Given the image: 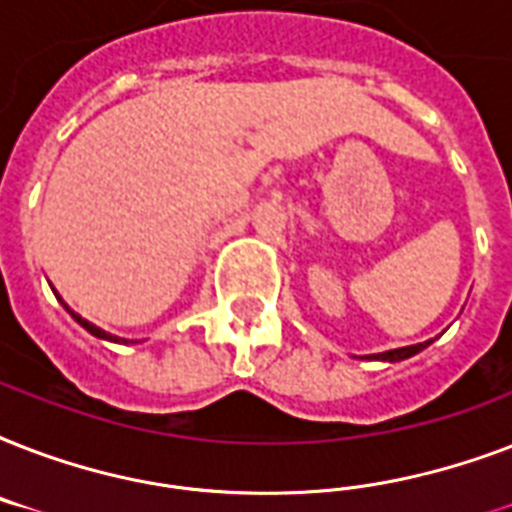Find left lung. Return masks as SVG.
<instances>
[{"label": "left lung", "instance_id": "left-lung-1", "mask_svg": "<svg viewBox=\"0 0 512 512\" xmlns=\"http://www.w3.org/2000/svg\"><path fill=\"white\" fill-rule=\"evenodd\" d=\"M430 342H417V345H409V348H396V350H388V353H380L377 358H382V361H401V358H409L414 356V353H420L422 348H428Z\"/></svg>", "mask_w": 512, "mask_h": 512}]
</instances>
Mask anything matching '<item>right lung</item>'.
Masks as SVG:
<instances>
[{"instance_id":"right-lung-1","label":"right lung","mask_w":512,"mask_h":512,"mask_svg":"<svg viewBox=\"0 0 512 512\" xmlns=\"http://www.w3.org/2000/svg\"><path fill=\"white\" fill-rule=\"evenodd\" d=\"M63 305H66V303H63ZM66 311L71 313V316H74V319L79 321V324H82V327L87 329V332H92V335H95V337H103V340H119V337H111V335H106V332H103V329H98V327H95V324H90V321H87V319H82V316H79V313H74V311H71V308H68V305H66Z\"/></svg>"}]
</instances>
